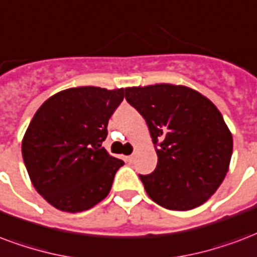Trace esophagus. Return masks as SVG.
<instances>
[{"label":"esophagus","instance_id":"1","mask_svg":"<svg viewBox=\"0 0 257 257\" xmlns=\"http://www.w3.org/2000/svg\"><path fill=\"white\" fill-rule=\"evenodd\" d=\"M134 160H136V156H134V154H131V156H128V157H126V161L128 164H131V163H134Z\"/></svg>","mask_w":257,"mask_h":257}]
</instances>
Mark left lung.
Returning <instances> with one entry per match:
<instances>
[{"mask_svg":"<svg viewBox=\"0 0 257 257\" xmlns=\"http://www.w3.org/2000/svg\"><path fill=\"white\" fill-rule=\"evenodd\" d=\"M126 100L144 116L157 152V167L140 175L152 200L186 211L203 204L226 176L233 138L209 99L187 86L126 88Z\"/></svg>","mask_w":257,"mask_h":257,"instance_id":"left-lung-1","label":"left lung"}]
</instances>
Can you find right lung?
Instances as JSON below:
<instances>
[{
    "label": "right lung",
    "instance_id": "add662e5",
    "mask_svg": "<svg viewBox=\"0 0 257 257\" xmlns=\"http://www.w3.org/2000/svg\"><path fill=\"white\" fill-rule=\"evenodd\" d=\"M123 97V88H70L46 100L32 117L21 145L23 160L36 191L58 210H88L111 190L124 163L101 144Z\"/></svg>",
    "mask_w": 257,
    "mask_h": 257
}]
</instances>
